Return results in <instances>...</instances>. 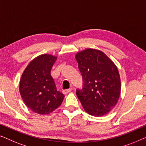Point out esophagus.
I'll return each instance as SVG.
<instances>
[{"instance_id":"34e87169","label":"esophagus","mask_w":146,"mask_h":146,"mask_svg":"<svg viewBox=\"0 0 146 146\" xmlns=\"http://www.w3.org/2000/svg\"><path fill=\"white\" fill-rule=\"evenodd\" d=\"M71 92V89L69 88V89H66V90H62V93L64 94H67L68 93L70 92Z\"/></svg>"}]
</instances>
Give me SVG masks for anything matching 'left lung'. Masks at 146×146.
I'll use <instances>...</instances> for the list:
<instances>
[{
  "instance_id": "obj_1",
  "label": "left lung",
  "mask_w": 146,
  "mask_h": 146,
  "mask_svg": "<svg viewBox=\"0 0 146 146\" xmlns=\"http://www.w3.org/2000/svg\"><path fill=\"white\" fill-rule=\"evenodd\" d=\"M76 59L83 80L76 95L85 111L102 116L116 105L121 91L120 77L116 66L98 50L88 48L78 52Z\"/></svg>"
}]
</instances>
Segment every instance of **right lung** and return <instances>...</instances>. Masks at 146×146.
I'll list each match as a JSON object with an SVG mask.
<instances>
[{"label": "right lung", "instance_id": "obj_1", "mask_svg": "<svg viewBox=\"0 0 146 146\" xmlns=\"http://www.w3.org/2000/svg\"><path fill=\"white\" fill-rule=\"evenodd\" d=\"M56 59L50 54L38 56L29 63L22 74L20 93L27 106L34 112L48 114L62 102L64 95L57 91L50 74Z\"/></svg>", "mask_w": 146, "mask_h": 146}]
</instances>
